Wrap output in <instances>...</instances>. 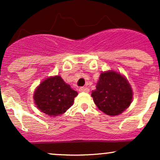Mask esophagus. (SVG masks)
Returning a JSON list of instances; mask_svg holds the SVG:
<instances>
[{"label": "esophagus", "mask_w": 160, "mask_h": 160, "mask_svg": "<svg viewBox=\"0 0 160 160\" xmlns=\"http://www.w3.org/2000/svg\"><path fill=\"white\" fill-rule=\"evenodd\" d=\"M79 90L81 92H89V89L87 87H80Z\"/></svg>", "instance_id": "esophagus-1"}]
</instances>
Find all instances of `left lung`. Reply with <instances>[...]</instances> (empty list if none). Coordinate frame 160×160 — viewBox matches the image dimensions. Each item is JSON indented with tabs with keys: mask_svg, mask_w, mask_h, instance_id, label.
Wrapping results in <instances>:
<instances>
[{
	"mask_svg": "<svg viewBox=\"0 0 160 160\" xmlns=\"http://www.w3.org/2000/svg\"><path fill=\"white\" fill-rule=\"evenodd\" d=\"M92 97L100 111L109 116L120 115L132 102V86L124 75L113 70L101 73Z\"/></svg>",
	"mask_w": 160,
	"mask_h": 160,
	"instance_id": "left-lung-1",
	"label": "left lung"
}]
</instances>
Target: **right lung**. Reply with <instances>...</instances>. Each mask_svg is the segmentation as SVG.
<instances>
[{
    "label": "right lung",
    "instance_id": "right-lung-1",
    "mask_svg": "<svg viewBox=\"0 0 160 160\" xmlns=\"http://www.w3.org/2000/svg\"><path fill=\"white\" fill-rule=\"evenodd\" d=\"M78 95L61 77L56 75L43 80L34 90V104L49 117L62 115L73 105Z\"/></svg>",
    "mask_w": 160,
    "mask_h": 160
}]
</instances>
